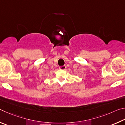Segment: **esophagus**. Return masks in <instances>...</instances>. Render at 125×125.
Listing matches in <instances>:
<instances>
[{
  "mask_svg": "<svg viewBox=\"0 0 125 125\" xmlns=\"http://www.w3.org/2000/svg\"><path fill=\"white\" fill-rule=\"evenodd\" d=\"M66 68V66H65V65H64V66H60V67H59V69H60V70H65Z\"/></svg>",
  "mask_w": 125,
  "mask_h": 125,
  "instance_id": "esophagus-1",
  "label": "esophagus"
}]
</instances>
